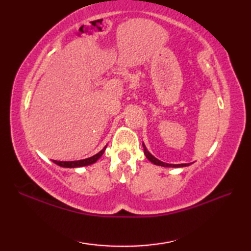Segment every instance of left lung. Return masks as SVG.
<instances>
[{
    "instance_id": "obj_1",
    "label": "left lung",
    "mask_w": 251,
    "mask_h": 251,
    "mask_svg": "<svg viewBox=\"0 0 251 251\" xmlns=\"http://www.w3.org/2000/svg\"><path fill=\"white\" fill-rule=\"evenodd\" d=\"M142 146H143V150H145V154H146L147 158L151 163H153L154 165H157V166H163V167H185V166H189V165H190V164H177V165H174V164L164 163L162 161H159V159H157L156 157H154L152 154L147 150V148H146L145 145H143V143H142Z\"/></svg>"
}]
</instances>
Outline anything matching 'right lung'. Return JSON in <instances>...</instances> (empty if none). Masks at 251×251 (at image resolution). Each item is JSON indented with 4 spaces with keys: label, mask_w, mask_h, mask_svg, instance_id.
Instances as JSON below:
<instances>
[{
    "label": "right lung",
    "mask_w": 251,
    "mask_h": 251,
    "mask_svg": "<svg viewBox=\"0 0 251 251\" xmlns=\"http://www.w3.org/2000/svg\"><path fill=\"white\" fill-rule=\"evenodd\" d=\"M106 146L101 150L99 153L95 154L94 156L85 158V159H79V161H73V162H59V161H52L55 164H57L58 166L60 167H66V168H76V167H82V166H88V165H92L96 163L98 159L102 155L103 152L105 151Z\"/></svg>",
    "instance_id": "obj_1"
}]
</instances>
